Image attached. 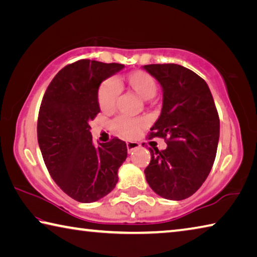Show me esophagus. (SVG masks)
I'll return each mask as SVG.
<instances>
[{
	"mask_svg": "<svg viewBox=\"0 0 257 257\" xmlns=\"http://www.w3.org/2000/svg\"><path fill=\"white\" fill-rule=\"evenodd\" d=\"M127 144V149H128V153H132V152H134L135 150H137L141 147V144L137 142H127L125 143Z\"/></svg>",
	"mask_w": 257,
	"mask_h": 257,
	"instance_id": "obj_1",
	"label": "esophagus"
}]
</instances>
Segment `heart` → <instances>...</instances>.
Returning a JSON list of instances; mask_svg holds the SVG:
<instances>
[{
	"label": "heart",
	"mask_w": 257,
	"mask_h": 257,
	"mask_svg": "<svg viewBox=\"0 0 257 257\" xmlns=\"http://www.w3.org/2000/svg\"><path fill=\"white\" fill-rule=\"evenodd\" d=\"M125 82L136 92L143 99H151L155 96L158 86L153 79L145 71L136 70L130 72L125 77ZM121 81L119 79H106L99 86L97 93V101L101 110L104 112H110L115 106L116 97L120 93ZM143 125L144 121L142 119H132L128 116H119L118 119L113 121L112 127L115 134L124 138H133L137 135Z\"/></svg>",
	"instance_id": "b5f03b06"
}]
</instances>
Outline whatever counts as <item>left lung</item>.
Instances as JSON below:
<instances>
[{
	"label": "left lung",
	"mask_w": 257,
	"mask_h": 257,
	"mask_svg": "<svg viewBox=\"0 0 257 257\" xmlns=\"http://www.w3.org/2000/svg\"><path fill=\"white\" fill-rule=\"evenodd\" d=\"M162 87L163 103L150 138L167 140L168 147L150 149L147 184L161 197L181 201L196 193L214 163L220 119L203 78L179 64L143 67Z\"/></svg>",
	"instance_id": "8db88e82"
}]
</instances>
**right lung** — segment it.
Here are the masks:
<instances>
[{"label":"right lung","instance_id":"1","mask_svg":"<svg viewBox=\"0 0 257 257\" xmlns=\"http://www.w3.org/2000/svg\"><path fill=\"white\" fill-rule=\"evenodd\" d=\"M124 66L79 60L56 73L42 99L37 139L51 177L68 196L93 203L106 196L118 182L127 158L119 138L95 147L89 121L99 113V85Z\"/></svg>","mask_w":257,"mask_h":257}]
</instances>
